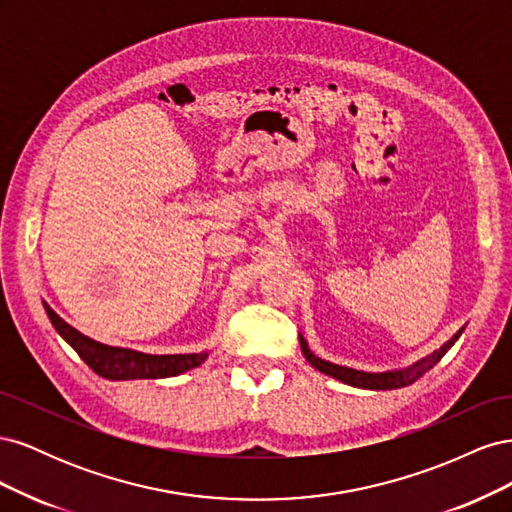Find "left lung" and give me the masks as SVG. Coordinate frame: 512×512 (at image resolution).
Listing matches in <instances>:
<instances>
[{
  "instance_id": "8db88e82",
  "label": "left lung",
  "mask_w": 512,
  "mask_h": 512,
  "mask_svg": "<svg viewBox=\"0 0 512 512\" xmlns=\"http://www.w3.org/2000/svg\"><path fill=\"white\" fill-rule=\"evenodd\" d=\"M461 333H463V329H459L451 339H448V342L440 350L425 356V359H421V361H416L414 365L404 367V369H393V371H380V374H369V371H359V369H352V367L329 363V361L320 359V356H316L312 350H309L303 335H299V342H301V350H303V356L307 359V363L316 367L318 371H322V374H327V376H331L339 382H344V384L356 386V389L391 391V389H401V386H408V384H412V382L421 378L427 369H431L448 350H451V346L457 342Z\"/></svg>"
}]
</instances>
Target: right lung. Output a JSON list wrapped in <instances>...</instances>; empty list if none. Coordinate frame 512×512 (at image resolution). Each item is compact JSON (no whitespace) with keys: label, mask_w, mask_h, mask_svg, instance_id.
<instances>
[{"label":"right lung","mask_w":512,"mask_h":512,"mask_svg":"<svg viewBox=\"0 0 512 512\" xmlns=\"http://www.w3.org/2000/svg\"><path fill=\"white\" fill-rule=\"evenodd\" d=\"M46 316H49L55 331L66 339L76 350V354L106 380H156L179 376L183 371L194 369L205 363L209 352L200 354H145L130 348H117L96 342L76 331L66 320H61L53 309L44 303Z\"/></svg>","instance_id":"obj_1"}]
</instances>
